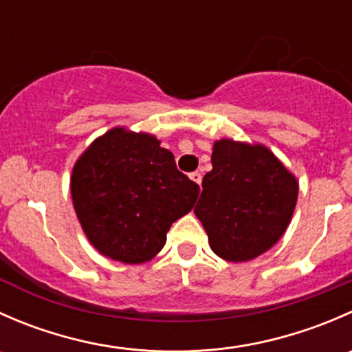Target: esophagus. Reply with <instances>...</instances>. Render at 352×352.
<instances>
[{
	"label": "esophagus",
	"mask_w": 352,
	"mask_h": 352,
	"mask_svg": "<svg viewBox=\"0 0 352 352\" xmlns=\"http://www.w3.org/2000/svg\"><path fill=\"white\" fill-rule=\"evenodd\" d=\"M190 180H194V182H196V184H199V186H201V182H202V175H201V172H192V173H190Z\"/></svg>",
	"instance_id": "obj_1"
}]
</instances>
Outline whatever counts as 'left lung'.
I'll return each mask as SVG.
<instances>
[{"mask_svg": "<svg viewBox=\"0 0 352 352\" xmlns=\"http://www.w3.org/2000/svg\"><path fill=\"white\" fill-rule=\"evenodd\" d=\"M211 163L194 212L218 257L252 261L286 232L298 199L296 179L262 144L219 140Z\"/></svg>", "mask_w": 352, "mask_h": 352, "instance_id": "1", "label": "left lung"}]
</instances>
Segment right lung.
I'll list each match as a JSON object with an SVG mask.
<instances>
[{"label":"right lung","mask_w":352,"mask_h":352,"mask_svg":"<svg viewBox=\"0 0 352 352\" xmlns=\"http://www.w3.org/2000/svg\"><path fill=\"white\" fill-rule=\"evenodd\" d=\"M196 182L146 133L113 127L74 163L71 197L90 243L124 264L151 261L173 221L194 208Z\"/></svg>","instance_id":"right-lung-1"}]
</instances>
